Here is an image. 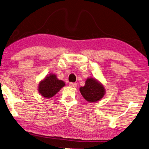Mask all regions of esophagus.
I'll return each instance as SVG.
<instances>
[{
	"instance_id": "1",
	"label": "esophagus",
	"mask_w": 149,
	"mask_h": 149,
	"mask_svg": "<svg viewBox=\"0 0 149 149\" xmlns=\"http://www.w3.org/2000/svg\"><path fill=\"white\" fill-rule=\"evenodd\" d=\"M69 86H70V87L75 88V87H77V84L75 83V82H70V83H69Z\"/></svg>"
}]
</instances>
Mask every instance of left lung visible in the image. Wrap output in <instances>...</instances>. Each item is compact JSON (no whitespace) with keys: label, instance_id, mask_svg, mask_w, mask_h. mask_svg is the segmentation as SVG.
<instances>
[{"label":"left lung","instance_id":"1","mask_svg":"<svg viewBox=\"0 0 149 149\" xmlns=\"http://www.w3.org/2000/svg\"><path fill=\"white\" fill-rule=\"evenodd\" d=\"M80 92L84 98L89 102L99 101L106 92L103 84L93 78L86 79L84 86L80 88Z\"/></svg>","mask_w":149,"mask_h":149}]
</instances>
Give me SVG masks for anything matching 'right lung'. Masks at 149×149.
Here are the masks:
<instances>
[{
    "label": "right lung",
    "instance_id": "right-lung-1",
    "mask_svg": "<svg viewBox=\"0 0 149 149\" xmlns=\"http://www.w3.org/2000/svg\"><path fill=\"white\" fill-rule=\"evenodd\" d=\"M65 85L61 80H58L55 74H51L40 82L38 91L43 97H52Z\"/></svg>",
    "mask_w": 149,
    "mask_h": 149
}]
</instances>
